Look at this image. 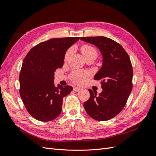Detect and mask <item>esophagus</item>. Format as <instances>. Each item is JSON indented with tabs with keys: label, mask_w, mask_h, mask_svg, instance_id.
<instances>
[{
	"label": "esophagus",
	"mask_w": 156,
	"mask_h": 156,
	"mask_svg": "<svg viewBox=\"0 0 156 156\" xmlns=\"http://www.w3.org/2000/svg\"><path fill=\"white\" fill-rule=\"evenodd\" d=\"M81 90V88H79V87H73V90L75 91V92L79 91V90Z\"/></svg>",
	"instance_id": "34e87169"
}]
</instances>
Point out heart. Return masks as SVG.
<instances>
[{
	"instance_id": "1",
	"label": "heart",
	"mask_w": 156,
	"mask_h": 156,
	"mask_svg": "<svg viewBox=\"0 0 156 156\" xmlns=\"http://www.w3.org/2000/svg\"><path fill=\"white\" fill-rule=\"evenodd\" d=\"M81 50L84 58H87L90 56H96L98 55V51L94 48V46L88 44L83 45L81 48ZM73 49L70 48L66 52L64 55V60H67L69 56L72 54ZM92 72L90 71H84V70H77L74 71L70 74V79L72 81L78 84H83L87 82L90 77L92 76Z\"/></svg>"
}]
</instances>
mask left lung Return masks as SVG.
Here are the masks:
<instances>
[{"label":"left lung","mask_w":156,"mask_h":156,"mask_svg":"<svg viewBox=\"0 0 156 156\" xmlns=\"http://www.w3.org/2000/svg\"><path fill=\"white\" fill-rule=\"evenodd\" d=\"M81 40L97 46L103 55V66L94 79L101 81L103 91L89 89L90 98L84 109L93 119L106 121L122 111L133 88V68L129 56L120 44L104 36L81 37Z\"/></svg>","instance_id":"8db88e82"}]
</instances>
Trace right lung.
<instances>
[{
    "label": "right lung",
    "mask_w": 156,
    "mask_h": 156,
    "mask_svg": "<svg viewBox=\"0 0 156 156\" xmlns=\"http://www.w3.org/2000/svg\"><path fill=\"white\" fill-rule=\"evenodd\" d=\"M79 37L53 38L32 48L23 60L20 74V94L25 108L35 119L49 122L62 111V100L73 90L71 86L55 87L56 69L64 64L67 49Z\"/></svg>",
    "instance_id": "obj_1"
}]
</instances>
